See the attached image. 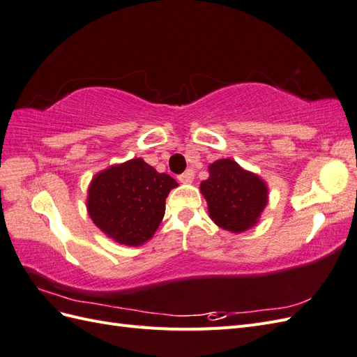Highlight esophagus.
Here are the masks:
<instances>
[{
	"instance_id": "34e87169",
	"label": "esophagus",
	"mask_w": 357,
	"mask_h": 357,
	"mask_svg": "<svg viewBox=\"0 0 357 357\" xmlns=\"http://www.w3.org/2000/svg\"><path fill=\"white\" fill-rule=\"evenodd\" d=\"M193 180V172L192 171H186L183 172V174L178 176V181L183 183V185H189V183H192Z\"/></svg>"
}]
</instances>
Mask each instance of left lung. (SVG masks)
Instances as JSON below:
<instances>
[{"mask_svg":"<svg viewBox=\"0 0 357 357\" xmlns=\"http://www.w3.org/2000/svg\"><path fill=\"white\" fill-rule=\"evenodd\" d=\"M208 172L199 189L207 201L210 219L232 234L253 228L268 204L266 181L229 158L213 162Z\"/></svg>","mask_w":357,"mask_h":357,"instance_id":"1","label":"left lung"}]
</instances>
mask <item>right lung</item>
Returning a JSON list of instances; mask_svg holds the SVG:
<instances>
[{
	"label": "right lung",
	"instance_id": "obj_1",
	"mask_svg": "<svg viewBox=\"0 0 357 357\" xmlns=\"http://www.w3.org/2000/svg\"><path fill=\"white\" fill-rule=\"evenodd\" d=\"M178 183L142 159L100 171L88 189L92 222L113 241L138 247L152 238L165 214V199Z\"/></svg>",
	"mask_w": 357,
	"mask_h": 357
}]
</instances>
